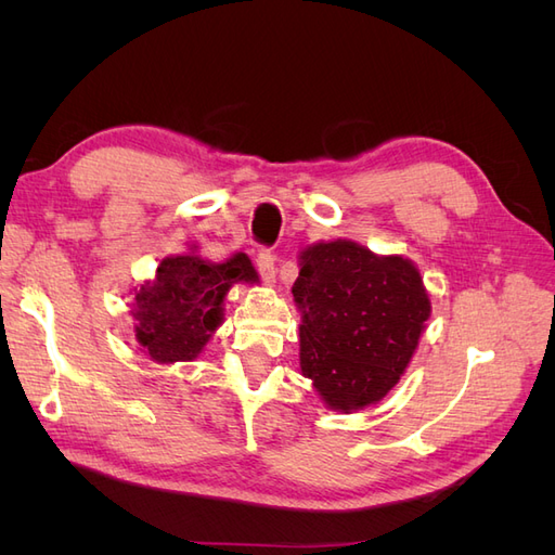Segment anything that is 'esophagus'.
<instances>
[{
  "mask_svg": "<svg viewBox=\"0 0 555 555\" xmlns=\"http://www.w3.org/2000/svg\"><path fill=\"white\" fill-rule=\"evenodd\" d=\"M257 271H259L263 282H268V284L275 282V255L271 249H259Z\"/></svg>",
  "mask_w": 555,
  "mask_h": 555,
  "instance_id": "34e87169",
  "label": "esophagus"
}]
</instances>
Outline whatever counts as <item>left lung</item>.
<instances>
[{"label": "left lung", "mask_w": 555, "mask_h": 555, "mask_svg": "<svg viewBox=\"0 0 555 555\" xmlns=\"http://www.w3.org/2000/svg\"><path fill=\"white\" fill-rule=\"evenodd\" d=\"M300 310V371L331 410H359L398 384L430 317L412 261L351 243L300 251L292 287Z\"/></svg>", "instance_id": "left-lung-1"}]
</instances>
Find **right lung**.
Listing matches in <instances>:
<instances>
[{"instance_id": "right-lung-1", "label": "right lung", "mask_w": 555, "mask_h": 555, "mask_svg": "<svg viewBox=\"0 0 555 555\" xmlns=\"http://www.w3.org/2000/svg\"><path fill=\"white\" fill-rule=\"evenodd\" d=\"M257 273L238 251L224 263L196 255L166 257L155 282L133 296L137 340L157 363L192 361L222 324V304L233 282H255Z\"/></svg>"}]
</instances>
